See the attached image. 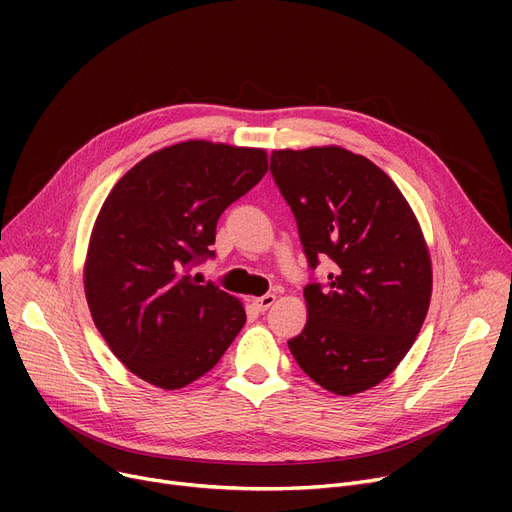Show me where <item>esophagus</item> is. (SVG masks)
Instances as JSON below:
<instances>
[{
    "label": "esophagus",
    "instance_id": "esophagus-1",
    "mask_svg": "<svg viewBox=\"0 0 512 512\" xmlns=\"http://www.w3.org/2000/svg\"><path fill=\"white\" fill-rule=\"evenodd\" d=\"M274 303H276V294H272V292H270V294H263V297L255 299V307H257L259 311H267Z\"/></svg>",
    "mask_w": 512,
    "mask_h": 512
}]
</instances>
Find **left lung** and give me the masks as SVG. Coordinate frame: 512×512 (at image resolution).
I'll use <instances>...</instances> for the list:
<instances>
[{
  "label": "left lung",
  "mask_w": 512,
  "mask_h": 512,
  "mask_svg": "<svg viewBox=\"0 0 512 512\" xmlns=\"http://www.w3.org/2000/svg\"><path fill=\"white\" fill-rule=\"evenodd\" d=\"M272 174L309 265L326 255L336 265L326 288H305L309 319L290 353L338 396L378 386L409 353L432 301V257L411 205L373 161L336 145L278 149Z\"/></svg>",
  "instance_id": "8db88e82"
}]
</instances>
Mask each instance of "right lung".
I'll use <instances>...</instances> for the list:
<instances>
[{
  "label": "right lung",
  "instance_id": "right-lung-1",
  "mask_svg": "<svg viewBox=\"0 0 512 512\" xmlns=\"http://www.w3.org/2000/svg\"><path fill=\"white\" fill-rule=\"evenodd\" d=\"M267 153L182 141L130 168L103 201L83 270L91 317L143 382L178 390L215 367L247 313L188 265L213 255L224 209L265 176Z\"/></svg>",
  "mask_w": 512,
  "mask_h": 512
}]
</instances>
